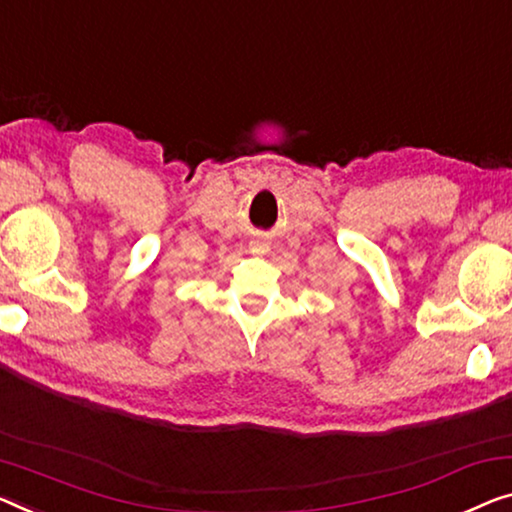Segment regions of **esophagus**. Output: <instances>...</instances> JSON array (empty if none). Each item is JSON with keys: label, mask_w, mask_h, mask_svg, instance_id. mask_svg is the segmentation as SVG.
I'll return each mask as SVG.
<instances>
[{"label": "esophagus", "mask_w": 512, "mask_h": 512, "mask_svg": "<svg viewBox=\"0 0 512 512\" xmlns=\"http://www.w3.org/2000/svg\"><path fill=\"white\" fill-rule=\"evenodd\" d=\"M255 250H262V253H264V250H266V243H255Z\"/></svg>", "instance_id": "obj_1"}]
</instances>
